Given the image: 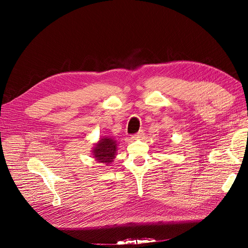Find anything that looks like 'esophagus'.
Wrapping results in <instances>:
<instances>
[{"label": "esophagus", "mask_w": 248, "mask_h": 248, "mask_svg": "<svg viewBox=\"0 0 248 248\" xmlns=\"http://www.w3.org/2000/svg\"><path fill=\"white\" fill-rule=\"evenodd\" d=\"M144 132H142V131H140L138 134H136V135H134L132 138H133V140H140V138H142V137H144Z\"/></svg>", "instance_id": "obj_1"}]
</instances>
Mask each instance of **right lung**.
Wrapping results in <instances>:
<instances>
[{
    "instance_id": "right-lung-1",
    "label": "right lung",
    "mask_w": 248,
    "mask_h": 248,
    "mask_svg": "<svg viewBox=\"0 0 248 248\" xmlns=\"http://www.w3.org/2000/svg\"><path fill=\"white\" fill-rule=\"evenodd\" d=\"M116 148L117 144L114 139L110 137H103L98 140V142H96L93 150V158L98 163L109 165L115 158L117 151Z\"/></svg>"
}]
</instances>
